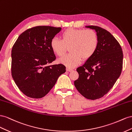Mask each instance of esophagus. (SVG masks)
<instances>
[{"label": "esophagus", "instance_id": "obj_1", "mask_svg": "<svg viewBox=\"0 0 132 132\" xmlns=\"http://www.w3.org/2000/svg\"><path fill=\"white\" fill-rule=\"evenodd\" d=\"M66 71H68V72H71V71H72V69L68 68V67H67V68H66Z\"/></svg>", "mask_w": 132, "mask_h": 132}]
</instances>
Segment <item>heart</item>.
Instances as JSON below:
<instances>
[{"label":"heart","mask_w":132,"mask_h":132,"mask_svg":"<svg viewBox=\"0 0 132 132\" xmlns=\"http://www.w3.org/2000/svg\"><path fill=\"white\" fill-rule=\"evenodd\" d=\"M62 39L54 37L51 40L50 46L58 56H63L67 47L71 53L59 59V62L68 68H73L80 64L83 58L87 60L96 52L98 45L97 33L91 29H69L61 34Z\"/></svg>","instance_id":"heart-1"}]
</instances>
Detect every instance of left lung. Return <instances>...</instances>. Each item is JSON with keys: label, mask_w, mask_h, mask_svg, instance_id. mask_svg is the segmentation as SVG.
Segmentation results:
<instances>
[{"label": "left lung", "mask_w": 132, "mask_h": 132, "mask_svg": "<svg viewBox=\"0 0 132 132\" xmlns=\"http://www.w3.org/2000/svg\"><path fill=\"white\" fill-rule=\"evenodd\" d=\"M85 27L96 31L98 45L95 54L77 69L79 77L74 85L83 96L94 100L110 91L120 76L123 55L119 44L110 32L97 26Z\"/></svg>", "instance_id": "obj_1"}]
</instances>
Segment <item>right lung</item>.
<instances>
[{"instance_id": "add662e5", "label": "right lung", "mask_w": 132, "mask_h": 132, "mask_svg": "<svg viewBox=\"0 0 132 132\" xmlns=\"http://www.w3.org/2000/svg\"><path fill=\"white\" fill-rule=\"evenodd\" d=\"M61 28L38 26L18 37L12 50V75L25 95L41 98L49 92L59 77L66 72L62 64L48 66L55 60L50 42Z\"/></svg>"}]
</instances>
